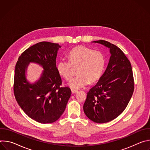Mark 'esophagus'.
Here are the masks:
<instances>
[{"label": "esophagus", "mask_w": 150, "mask_h": 150, "mask_svg": "<svg viewBox=\"0 0 150 150\" xmlns=\"http://www.w3.org/2000/svg\"><path fill=\"white\" fill-rule=\"evenodd\" d=\"M71 91H72V93L73 94H74V93H77V92H78V90H74V89H71Z\"/></svg>", "instance_id": "34e87169"}]
</instances>
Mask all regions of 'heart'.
Returning a JSON list of instances; mask_svg holds the SVG:
<instances>
[{"instance_id":"1","label":"heart","mask_w":150,"mask_h":150,"mask_svg":"<svg viewBox=\"0 0 150 150\" xmlns=\"http://www.w3.org/2000/svg\"><path fill=\"white\" fill-rule=\"evenodd\" d=\"M69 60L60 58L56 63L58 74L65 79L72 76V66L78 65V75L68 82L69 86L74 90H78L87 86L91 81L97 80L103 71L105 59L100 51H94L84 46H78L72 49L68 53Z\"/></svg>"}]
</instances>
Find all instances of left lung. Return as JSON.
<instances>
[{"label":"left lung","instance_id":"obj_1","mask_svg":"<svg viewBox=\"0 0 150 150\" xmlns=\"http://www.w3.org/2000/svg\"><path fill=\"white\" fill-rule=\"evenodd\" d=\"M109 49L108 67L87 93L83 109L92 121L103 123L119 116L129 103L134 90L131 63L116 46L104 40L93 41Z\"/></svg>","mask_w":150,"mask_h":150}]
</instances>
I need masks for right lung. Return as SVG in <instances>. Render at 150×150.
Here are the masks:
<instances>
[{
	"label": "right lung",
	"mask_w": 150,
	"mask_h": 150,
	"mask_svg": "<svg viewBox=\"0 0 150 150\" xmlns=\"http://www.w3.org/2000/svg\"><path fill=\"white\" fill-rule=\"evenodd\" d=\"M61 46L42 41L25 50L15 69L13 91L16 101L28 117L41 123H51L60 118L71 95L69 87H60L62 79L56 69V59ZM30 62L44 69L40 77L30 83L26 72Z\"/></svg>",
	"instance_id": "right-lung-1"
}]
</instances>
